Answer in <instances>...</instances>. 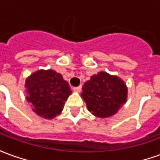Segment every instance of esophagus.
Returning <instances> with one entry per match:
<instances>
[{
	"label": "esophagus",
	"instance_id": "1",
	"mask_svg": "<svg viewBox=\"0 0 160 160\" xmlns=\"http://www.w3.org/2000/svg\"><path fill=\"white\" fill-rule=\"evenodd\" d=\"M81 86H79V87H73V90L74 91V92H80V91H81Z\"/></svg>",
	"mask_w": 160,
	"mask_h": 160
}]
</instances>
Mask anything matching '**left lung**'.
Listing matches in <instances>:
<instances>
[{"label": "left lung", "instance_id": "left-lung-1", "mask_svg": "<svg viewBox=\"0 0 160 160\" xmlns=\"http://www.w3.org/2000/svg\"><path fill=\"white\" fill-rule=\"evenodd\" d=\"M81 97L95 117L107 118L117 114L128 98V87L117 75L101 71L82 87Z\"/></svg>", "mask_w": 160, "mask_h": 160}]
</instances>
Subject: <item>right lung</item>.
I'll list each match as a JSON object with an SVG mask.
<instances>
[{
	"mask_svg": "<svg viewBox=\"0 0 160 160\" xmlns=\"http://www.w3.org/2000/svg\"><path fill=\"white\" fill-rule=\"evenodd\" d=\"M26 99L32 111L44 119L59 116L72 91L62 75L53 69H40L26 78Z\"/></svg>",
	"mask_w": 160,
	"mask_h": 160,
	"instance_id": "1",
	"label": "right lung"
}]
</instances>
